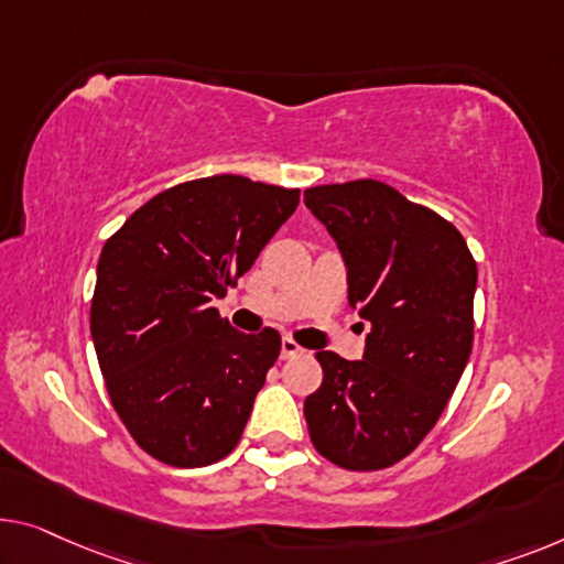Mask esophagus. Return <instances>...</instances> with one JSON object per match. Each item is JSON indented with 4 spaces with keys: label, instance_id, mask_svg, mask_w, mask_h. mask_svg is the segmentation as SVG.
Segmentation results:
<instances>
[{
    "label": "esophagus",
    "instance_id": "1",
    "mask_svg": "<svg viewBox=\"0 0 564 564\" xmlns=\"http://www.w3.org/2000/svg\"><path fill=\"white\" fill-rule=\"evenodd\" d=\"M296 355H301L299 344L293 341L291 336H283V339H281V359H291V357H296Z\"/></svg>",
    "mask_w": 564,
    "mask_h": 564
}]
</instances>
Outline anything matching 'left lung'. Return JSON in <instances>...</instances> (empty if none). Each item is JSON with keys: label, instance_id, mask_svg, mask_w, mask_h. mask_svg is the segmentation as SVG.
<instances>
[{"label": "left lung", "instance_id": "obj_1", "mask_svg": "<svg viewBox=\"0 0 564 564\" xmlns=\"http://www.w3.org/2000/svg\"><path fill=\"white\" fill-rule=\"evenodd\" d=\"M304 202L344 258L349 306L372 324L362 359L316 351L311 443L341 468H388L431 433L464 375L476 260L448 220L384 182L322 184Z\"/></svg>", "mask_w": 564, "mask_h": 564}]
</instances>
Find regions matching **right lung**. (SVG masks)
I'll return each instance as SVG.
<instances>
[{"label":"right lung","instance_id":"add662e5","mask_svg":"<svg viewBox=\"0 0 564 564\" xmlns=\"http://www.w3.org/2000/svg\"><path fill=\"white\" fill-rule=\"evenodd\" d=\"M299 205V189L217 174L151 197L106 240L90 304L108 398L141 448L199 468L238 445L281 351L242 334L213 299L250 271Z\"/></svg>","mask_w":564,"mask_h":564}]
</instances>
